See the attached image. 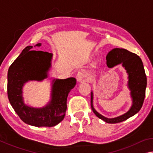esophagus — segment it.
<instances>
[{
  "label": "esophagus",
  "instance_id": "esophagus-1",
  "mask_svg": "<svg viewBox=\"0 0 153 153\" xmlns=\"http://www.w3.org/2000/svg\"><path fill=\"white\" fill-rule=\"evenodd\" d=\"M86 76H87L86 71L84 70V69H82V70L78 71V73L77 74V76H76L77 80L78 82H82V80L86 77Z\"/></svg>",
  "mask_w": 153,
  "mask_h": 153
}]
</instances>
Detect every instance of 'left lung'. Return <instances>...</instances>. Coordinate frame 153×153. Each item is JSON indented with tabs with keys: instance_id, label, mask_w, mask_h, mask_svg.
Returning <instances> with one entry per match:
<instances>
[{
	"instance_id": "8db88e82",
	"label": "left lung",
	"mask_w": 153,
	"mask_h": 153,
	"mask_svg": "<svg viewBox=\"0 0 153 153\" xmlns=\"http://www.w3.org/2000/svg\"><path fill=\"white\" fill-rule=\"evenodd\" d=\"M107 64L108 67H113L122 64L128 74V87L131 90L133 104L128 112L120 117L108 119L96 111L92 105L93 94L91 92V108L96 115L108 123H117L128 120L140 110L143 105L146 88V76L143 63L140 56L124 48H114L108 53Z\"/></svg>"
}]
</instances>
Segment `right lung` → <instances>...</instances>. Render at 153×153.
<instances>
[{"instance_id":"obj_1","label":"right lung","mask_w":153,"mask_h":153,"mask_svg":"<svg viewBox=\"0 0 153 153\" xmlns=\"http://www.w3.org/2000/svg\"><path fill=\"white\" fill-rule=\"evenodd\" d=\"M36 46H41L38 43ZM28 46L9 67L7 76V94L12 107L25 123L36 127H53L63 120L68 94L76 84L74 77L53 79L51 100L46 107L36 108L24 103L22 87L30 80L42 81L47 77L52 53L33 51Z\"/></svg>"}]
</instances>
